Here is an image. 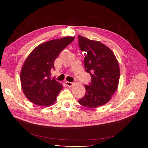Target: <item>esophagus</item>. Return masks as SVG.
Returning <instances> with one entry per match:
<instances>
[{"label": "esophagus", "instance_id": "esophagus-1", "mask_svg": "<svg viewBox=\"0 0 148 148\" xmlns=\"http://www.w3.org/2000/svg\"><path fill=\"white\" fill-rule=\"evenodd\" d=\"M65 83L67 85V86H69V87L72 86L73 85V83H71V82H65Z\"/></svg>", "mask_w": 148, "mask_h": 148}]
</instances>
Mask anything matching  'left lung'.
<instances>
[{
	"mask_svg": "<svg viewBox=\"0 0 148 148\" xmlns=\"http://www.w3.org/2000/svg\"><path fill=\"white\" fill-rule=\"evenodd\" d=\"M78 44L85 52V70L91 78L89 86H84L86 95L78 102L88 108H97L110 101L117 91L120 79L119 62L111 49L100 41L79 35Z\"/></svg>",
	"mask_w": 148,
	"mask_h": 148,
	"instance_id": "obj_1",
	"label": "left lung"
}]
</instances>
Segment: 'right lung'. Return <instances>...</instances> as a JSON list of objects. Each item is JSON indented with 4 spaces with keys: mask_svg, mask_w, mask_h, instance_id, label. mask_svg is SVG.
<instances>
[{
    "mask_svg": "<svg viewBox=\"0 0 148 148\" xmlns=\"http://www.w3.org/2000/svg\"><path fill=\"white\" fill-rule=\"evenodd\" d=\"M75 37L53 39L36 47L26 58L20 73L21 88L33 104L49 107L54 104L62 84L51 77L54 60Z\"/></svg>",
    "mask_w": 148,
    "mask_h": 148,
    "instance_id": "1",
    "label": "right lung"
}]
</instances>
